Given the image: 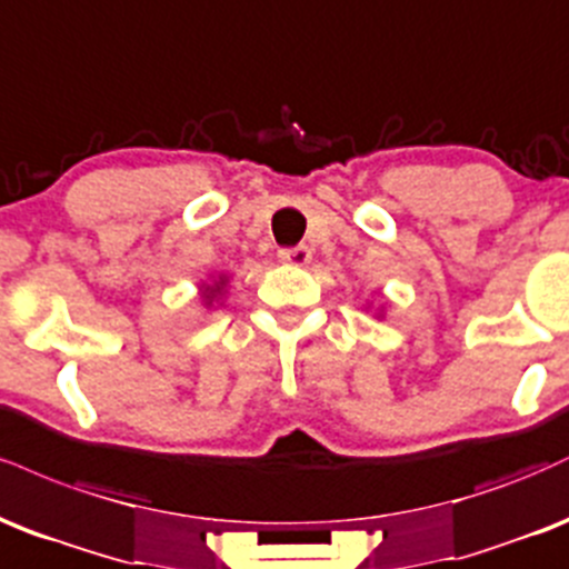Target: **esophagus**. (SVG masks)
<instances>
[{
  "label": "esophagus",
  "instance_id": "1",
  "mask_svg": "<svg viewBox=\"0 0 569 569\" xmlns=\"http://www.w3.org/2000/svg\"><path fill=\"white\" fill-rule=\"evenodd\" d=\"M279 260L290 266H306L311 263V250L306 244L300 247H290V250H279Z\"/></svg>",
  "mask_w": 569,
  "mask_h": 569
}]
</instances>
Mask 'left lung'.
Segmentation results:
<instances>
[{
  "mask_svg": "<svg viewBox=\"0 0 569 569\" xmlns=\"http://www.w3.org/2000/svg\"><path fill=\"white\" fill-rule=\"evenodd\" d=\"M376 317H378V319H383V317H386V309H383V306H380V309L376 311Z\"/></svg>",
  "mask_w": 569,
  "mask_h": 569,
  "instance_id": "8db88e82",
  "label": "left lung"
}]
</instances>
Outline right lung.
Masks as SVG:
<instances>
[{"label":"right lung","instance_id":"add662e5","mask_svg":"<svg viewBox=\"0 0 569 569\" xmlns=\"http://www.w3.org/2000/svg\"><path fill=\"white\" fill-rule=\"evenodd\" d=\"M229 273H218V277H210L207 282L199 284V300L207 311H216L218 306H223L226 292H229Z\"/></svg>","mask_w":569,"mask_h":569}]
</instances>
